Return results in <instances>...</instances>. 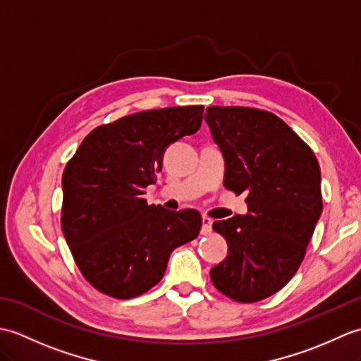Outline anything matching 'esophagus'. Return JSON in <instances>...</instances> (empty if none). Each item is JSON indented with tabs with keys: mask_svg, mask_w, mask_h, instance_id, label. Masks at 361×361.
Masks as SVG:
<instances>
[{
	"mask_svg": "<svg viewBox=\"0 0 361 361\" xmlns=\"http://www.w3.org/2000/svg\"><path fill=\"white\" fill-rule=\"evenodd\" d=\"M212 233V220L209 217L202 219V234L208 235Z\"/></svg>",
	"mask_w": 361,
	"mask_h": 361,
	"instance_id": "34e87169",
	"label": "esophagus"
}]
</instances>
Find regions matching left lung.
Masks as SVG:
<instances>
[{
	"instance_id": "8db88e82",
	"label": "left lung",
	"mask_w": 361,
	"mask_h": 361,
	"mask_svg": "<svg viewBox=\"0 0 361 361\" xmlns=\"http://www.w3.org/2000/svg\"><path fill=\"white\" fill-rule=\"evenodd\" d=\"M225 159L224 185L245 194L248 212L214 221L228 256L211 281L239 302L274 295L293 278L323 211L319 164L276 114L247 106H208L204 114Z\"/></svg>"
}]
</instances>
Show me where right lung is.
<instances>
[{
  "label": "right lung",
  "instance_id": "add662e5",
  "mask_svg": "<svg viewBox=\"0 0 361 361\" xmlns=\"http://www.w3.org/2000/svg\"><path fill=\"white\" fill-rule=\"evenodd\" d=\"M203 105L140 111L94 128L62 176V229L91 286L130 299L164 276L172 251L194 240L202 216L147 204L166 149L198 132Z\"/></svg>",
  "mask_w": 361,
  "mask_h": 361
}]
</instances>
